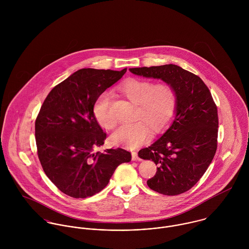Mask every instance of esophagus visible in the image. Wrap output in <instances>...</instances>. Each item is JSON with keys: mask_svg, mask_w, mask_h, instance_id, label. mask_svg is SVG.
<instances>
[{"mask_svg": "<svg viewBox=\"0 0 249 249\" xmlns=\"http://www.w3.org/2000/svg\"><path fill=\"white\" fill-rule=\"evenodd\" d=\"M131 154H132V160H133V161H139V160H141L140 157L138 156V153H137L136 151H133Z\"/></svg>", "mask_w": 249, "mask_h": 249, "instance_id": "obj_1", "label": "esophagus"}]
</instances>
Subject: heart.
<instances>
[{"label": "heart", "instance_id": "1", "mask_svg": "<svg viewBox=\"0 0 249 249\" xmlns=\"http://www.w3.org/2000/svg\"><path fill=\"white\" fill-rule=\"evenodd\" d=\"M118 91L130 102L137 104L133 124L121 125L112 135L115 144L134 148L146 142L153 132H161L174 120L178 108V93L176 88L168 83L154 84L141 78H130L118 86ZM112 102L107 93L96 100L93 113L97 122L105 128L112 129L117 123L112 112Z\"/></svg>", "mask_w": 249, "mask_h": 249}]
</instances>
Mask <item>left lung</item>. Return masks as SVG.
Segmentation results:
<instances>
[{"label": "left lung", "mask_w": 249, "mask_h": 249, "mask_svg": "<svg viewBox=\"0 0 249 249\" xmlns=\"http://www.w3.org/2000/svg\"><path fill=\"white\" fill-rule=\"evenodd\" d=\"M134 74L160 78L178 93V108L170 128L138 155L158 165L147 186L165 196L193 188L213 160L217 146V109L209 88L196 74L178 65L129 69Z\"/></svg>", "instance_id": "obj_1"}]
</instances>
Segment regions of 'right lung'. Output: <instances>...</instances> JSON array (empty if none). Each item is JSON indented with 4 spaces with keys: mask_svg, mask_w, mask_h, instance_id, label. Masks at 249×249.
<instances>
[{
    "mask_svg": "<svg viewBox=\"0 0 249 249\" xmlns=\"http://www.w3.org/2000/svg\"><path fill=\"white\" fill-rule=\"evenodd\" d=\"M125 71L78 70L54 86L40 108L38 158L46 176L69 196L86 198L100 193L116 168L131 160V153L120 147L94 150L107 139L93 113L95 102Z\"/></svg>",
    "mask_w": 249,
    "mask_h": 249,
    "instance_id": "1",
    "label": "right lung"
}]
</instances>
